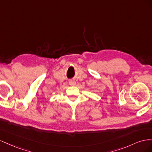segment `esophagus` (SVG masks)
<instances>
[{
  "label": "esophagus",
  "instance_id": "34e87169",
  "mask_svg": "<svg viewBox=\"0 0 152 152\" xmlns=\"http://www.w3.org/2000/svg\"><path fill=\"white\" fill-rule=\"evenodd\" d=\"M69 84L70 86H75L76 84V82L75 80H70V82H69Z\"/></svg>",
  "mask_w": 152,
  "mask_h": 152
}]
</instances>
